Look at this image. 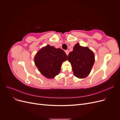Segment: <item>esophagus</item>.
<instances>
[{
	"label": "esophagus",
	"mask_w": 120,
	"mask_h": 120,
	"mask_svg": "<svg viewBox=\"0 0 120 120\" xmlns=\"http://www.w3.org/2000/svg\"><path fill=\"white\" fill-rule=\"evenodd\" d=\"M65 52H66V54H67V56H68V53H69V52H68V50H65Z\"/></svg>",
	"instance_id": "1"
}]
</instances>
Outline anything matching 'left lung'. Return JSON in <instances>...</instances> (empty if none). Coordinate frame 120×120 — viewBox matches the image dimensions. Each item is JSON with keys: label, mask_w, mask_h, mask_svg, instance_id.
<instances>
[{"label": "left lung", "mask_w": 120, "mask_h": 120, "mask_svg": "<svg viewBox=\"0 0 120 120\" xmlns=\"http://www.w3.org/2000/svg\"><path fill=\"white\" fill-rule=\"evenodd\" d=\"M68 60L71 64L74 75L79 79L88 77L95 63V54L88 47L77 43L69 53Z\"/></svg>", "instance_id": "obj_1"}]
</instances>
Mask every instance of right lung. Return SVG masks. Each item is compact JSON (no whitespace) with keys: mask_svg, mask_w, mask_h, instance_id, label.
<instances>
[{"mask_svg":"<svg viewBox=\"0 0 120 120\" xmlns=\"http://www.w3.org/2000/svg\"><path fill=\"white\" fill-rule=\"evenodd\" d=\"M67 57L63 49L48 45L36 53L34 61L35 66L43 76L48 79H53L59 74L61 64L67 60Z\"/></svg>","mask_w":120,"mask_h":120,"instance_id":"add662e5","label":"right lung"}]
</instances>
